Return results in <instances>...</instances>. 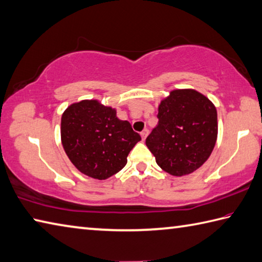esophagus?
Here are the masks:
<instances>
[{
  "label": "esophagus",
  "mask_w": 262,
  "mask_h": 262,
  "mask_svg": "<svg viewBox=\"0 0 262 262\" xmlns=\"http://www.w3.org/2000/svg\"><path fill=\"white\" fill-rule=\"evenodd\" d=\"M147 134H149V129H146V128H145V129H143V130L141 132V136H142V139L145 140V139H146V136H147Z\"/></svg>",
  "instance_id": "34e87169"
}]
</instances>
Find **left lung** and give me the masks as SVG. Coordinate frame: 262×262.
Returning a JSON list of instances; mask_svg holds the SVG:
<instances>
[{"instance_id": "1", "label": "left lung", "mask_w": 262, "mask_h": 262, "mask_svg": "<svg viewBox=\"0 0 262 262\" xmlns=\"http://www.w3.org/2000/svg\"><path fill=\"white\" fill-rule=\"evenodd\" d=\"M158 125L145 144L160 168L174 177L190 174L211 156L217 137L213 103L193 89H178L161 101Z\"/></svg>"}]
</instances>
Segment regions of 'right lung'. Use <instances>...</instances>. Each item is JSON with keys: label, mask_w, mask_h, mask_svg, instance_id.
Masks as SVG:
<instances>
[{"label": "right lung", "mask_w": 262, "mask_h": 262, "mask_svg": "<svg viewBox=\"0 0 262 262\" xmlns=\"http://www.w3.org/2000/svg\"><path fill=\"white\" fill-rule=\"evenodd\" d=\"M61 144L72 164L90 178L105 180L121 170L141 140L115 108L81 101L66 108L60 123Z\"/></svg>", "instance_id": "right-lung-1"}]
</instances>
